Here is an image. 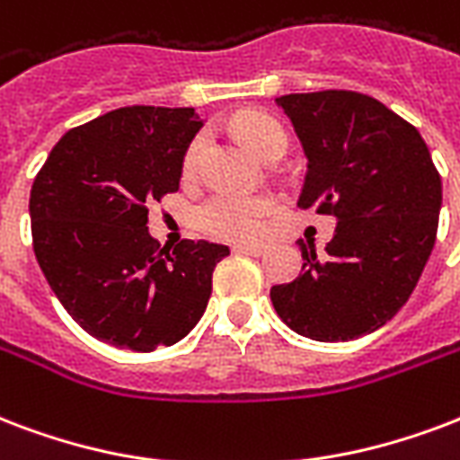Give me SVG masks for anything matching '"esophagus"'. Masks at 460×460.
<instances>
[{
    "instance_id": "1",
    "label": "esophagus",
    "mask_w": 460,
    "mask_h": 460,
    "mask_svg": "<svg viewBox=\"0 0 460 460\" xmlns=\"http://www.w3.org/2000/svg\"><path fill=\"white\" fill-rule=\"evenodd\" d=\"M234 253H243V255H262V253H265V245H245V243H236V245H234Z\"/></svg>"
}]
</instances>
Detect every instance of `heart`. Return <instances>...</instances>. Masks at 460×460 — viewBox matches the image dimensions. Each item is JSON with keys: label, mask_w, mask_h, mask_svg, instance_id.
<instances>
[{"label": "heart", "mask_w": 460, "mask_h": 460, "mask_svg": "<svg viewBox=\"0 0 460 460\" xmlns=\"http://www.w3.org/2000/svg\"><path fill=\"white\" fill-rule=\"evenodd\" d=\"M231 129L262 161L285 156L289 137L282 122L262 111H241L231 118ZM205 135H195L183 154V173H192L205 152ZM272 202L243 192H215L198 207V226L226 241H258L268 229Z\"/></svg>", "instance_id": "obj_1"}]
</instances>
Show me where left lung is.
Here are the masks:
<instances>
[{
    "label": "left lung",
    "mask_w": 460,
    "mask_h": 460,
    "mask_svg": "<svg viewBox=\"0 0 460 460\" xmlns=\"http://www.w3.org/2000/svg\"><path fill=\"white\" fill-rule=\"evenodd\" d=\"M308 159L296 205L338 219L325 253L299 241L301 275L270 299L294 332L318 342L362 338L410 299L437 238L441 178L425 139L357 91L275 98Z\"/></svg>",
    "instance_id": "1"
}]
</instances>
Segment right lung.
<instances>
[{
	"label": "right lung",
	"instance_id": "obj_1",
	"mask_svg": "<svg viewBox=\"0 0 460 460\" xmlns=\"http://www.w3.org/2000/svg\"><path fill=\"white\" fill-rule=\"evenodd\" d=\"M202 128L192 108L129 105L69 129L31 188L38 265L66 314L96 340L132 352L195 328L229 248H159L149 205L178 190L183 154Z\"/></svg>",
	"mask_w": 460,
	"mask_h": 460
}]
</instances>
